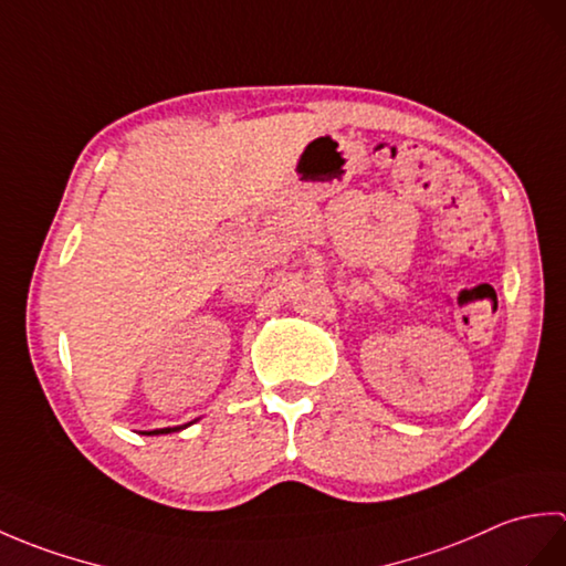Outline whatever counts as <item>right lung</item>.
I'll return each instance as SVG.
<instances>
[{"mask_svg": "<svg viewBox=\"0 0 566 566\" xmlns=\"http://www.w3.org/2000/svg\"><path fill=\"white\" fill-rule=\"evenodd\" d=\"M189 426V423H187ZM187 426H177V428H160V430H148L146 436H167V432H175V430H185Z\"/></svg>", "mask_w": 566, "mask_h": 566, "instance_id": "right-lung-1", "label": "right lung"}]
</instances>
